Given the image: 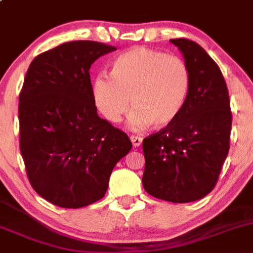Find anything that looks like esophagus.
<instances>
[{
    "instance_id": "34e87169",
    "label": "esophagus",
    "mask_w": 253,
    "mask_h": 253,
    "mask_svg": "<svg viewBox=\"0 0 253 253\" xmlns=\"http://www.w3.org/2000/svg\"><path fill=\"white\" fill-rule=\"evenodd\" d=\"M131 142H132V144H133V147H139L140 144H142V142H143V138L142 137H139V135H134V134H132L131 137Z\"/></svg>"
}]
</instances>
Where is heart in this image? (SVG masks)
<instances>
[{
    "label": "heart",
    "mask_w": 253,
    "mask_h": 253,
    "mask_svg": "<svg viewBox=\"0 0 253 253\" xmlns=\"http://www.w3.org/2000/svg\"><path fill=\"white\" fill-rule=\"evenodd\" d=\"M110 74L99 73L93 79L95 108L106 121L116 124L132 103L134 109L128 121L135 129L172 124L190 88V71L184 60L147 47L120 54L111 64Z\"/></svg>",
    "instance_id": "b5f03b06"
}]
</instances>
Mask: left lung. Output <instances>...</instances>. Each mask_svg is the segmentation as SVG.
I'll use <instances>...</instances> for the list:
<instances>
[{
	"instance_id": "left-lung-1",
	"label": "left lung",
	"mask_w": 253,
	"mask_h": 253,
	"mask_svg": "<svg viewBox=\"0 0 253 253\" xmlns=\"http://www.w3.org/2000/svg\"><path fill=\"white\" fill-rule=\"evenodd\" d=\"M190 71V88L172 124L143 140V187L154 198L175 204L206 196L216 185L229 151L232 111L227 84L203 47L169 40Z\"/></svg>"
}]
</instances>
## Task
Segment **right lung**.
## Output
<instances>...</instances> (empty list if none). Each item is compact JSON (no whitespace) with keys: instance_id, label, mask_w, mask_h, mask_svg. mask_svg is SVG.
I'll list each match as a JSON object with an SVG mask.
<instances>
[{"instance_id":"right-lung-1","label":"right lung","mask_w":253,"mask_h":253,"mask_svg":"<svg viewBox=\"0 0 253 253\" xmlns=\"http://www.w3.org/2000/svg\"><path fill=\"white\" fill-rule=\"evenodd\" d=\"M116 48L71 41L33 60L19 94L20 151L34 190L55 206L100 200L113 169L128 154V135L100 119L89 69Z\"/></svg>"}]
</instances>
